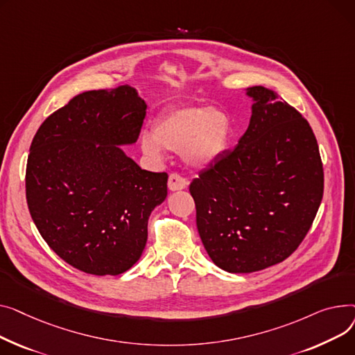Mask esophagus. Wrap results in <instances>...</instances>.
I'll return each mask as SVG.
<instances>
[{
	"label": "esophagus",
	"instance_id": "1",
	"mask_svg": "<svg viewBox=\"0 0 355 355\" xmlns=\"http://www.w3.org/2000/svg\"><path fill=\"white\" fill-rule=\"evenodd\" d=\"M186 186H187V182H186V179H184V178H182L180 175H178V173H172V175L169 176V180H168V187H169V191H172V192L182 191V189H184Z\"/></svg>",
	"mask_w": 355,
	"mask_h": 355
}]
</instances>
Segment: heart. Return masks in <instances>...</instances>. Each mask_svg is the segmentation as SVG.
Here are the masks:
<instances>
[{
    "label": "heart",
    "mask_w": 355,
    "mask_h": 355,
    "mask_svg": "<svg viewBox=\"0 0 355 355\" xmlns=\"http://www.w3.org/2000/svg\"><path fill=\"white\" fill-rule=\"evenodd\" d=\"M232 133V121L225 112L192 104L162 113L155 120L153 133L141 135L140 146L153 159H162L164 148L182 153L192 168L203 169L226 153Z\"/></svg>",
    "instance_id": "b5f03b06"
}]
</instances>
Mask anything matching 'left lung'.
I'll return each instance as SVG.
<instances>
[{
	"label": "left lung",
	"mask_w": 355,
	"mask_h": 355,
	"mask_svg": "<svg viewBox=\"0 0 355 355\" xmlns=\"http://www.w3.org/2000/svg\"><path fill=\"white\" fill-rule=\"evenodd\" d=\"M246 96L252 116L245 135L189 186L206 252L232 274L286 259L308 234L324 193L309 123L266 87H249Z\"/></svg>",
	"instance_id": "1"
}]
</instances>
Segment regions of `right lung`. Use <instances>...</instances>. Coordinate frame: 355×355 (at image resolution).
I'll list each match as a JSON object with an SVG mask.
<instances>
[{
    "label": "right lung",
    "mask_w": 355,
    "mask_h": 355,
    "mask_svg": "<svg viewBox=\"0 0 355 355\" xmlns=\"http://www.w3.org/2000/svg\"><path fill=\"white\" fill-rule=\"evenodd\" d=\"M148 104L130 86L73 97L37 130L26 193L40 235L92 275L126 272L141 257L168 175L143 171L120 146L136 143Z\"/></svg>",
    "instance_id": "right-lung-1"
}]
</instances>
